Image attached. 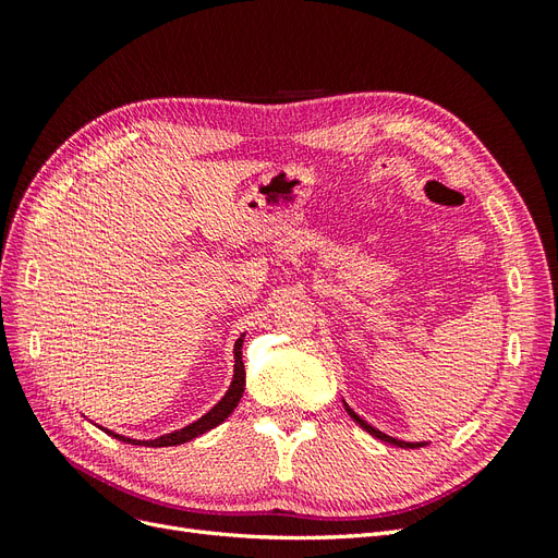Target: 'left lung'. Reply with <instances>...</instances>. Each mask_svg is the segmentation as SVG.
<instances>
[{"label":"left lung","instance_id":"obj_1","mask_svg":"<svg viewBox=\"0 0 558 558\" xmlns=\"http://www.w3.org/2000/svg\"><path fill=\"white\" fill-rule=\"evenodd\" d=\"M344 402V400H342ZM344 410H347V414L353 418V421H356V424L363 428V430H367L369 435H375L377 437V440H381V442H388V445H396V447H402V449H416V447H424L426 442H402V440H396V437H391V435H386V433H381L379 428H375V426H369L367 424V421L365 418H361L356 412H353L351 408H349V404L344 402Z\"/></svg>","mask_w":558,"mask_h":558}]
</instances>
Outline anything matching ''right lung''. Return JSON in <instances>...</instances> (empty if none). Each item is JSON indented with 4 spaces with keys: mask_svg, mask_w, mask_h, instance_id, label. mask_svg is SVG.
I'll use <instances>...</instances> for the list:
<instances>
[{
    "mask_svg": "<svg viewBox=\"0 0 558 558\" xmlns=\"http://www.w3.org/2000/svg\"><path fill=\"white\" fill-rule=\"evenodd\" d=\"M242 347H244V335H240V340L234 342V349H232V353H234V369H232V381L228 386L226 396L218 400L205 416H199L197 421H193V424L183 426V428H179L174 433L160 435V437H156V440H132V437L118 435V433H113L109 428H102V426H99V428H102L107 435L116 437V440L128 442V445H142V447H177V445H183V442H189V440H195V437H199L202 433H207V430L216 428L218 424H223V421L232 414V410L238 408V402H240V398L244 393V384H246V373H244V363H242Z\"/></svg>",
    "mask_w": 558,
    "mask_h": 558,
    "instance_id": "obj_1",
    "label": "right lung"
}]
</instances>
